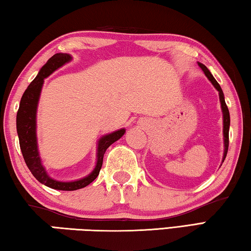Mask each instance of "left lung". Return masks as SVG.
I'll use <instances>...</instances> for the list:
<instances>
[{
	"mask_svg": "<svg viewBox=\"0 0 251 251\" xmlns=\"http://www.w3.org/2000/svg\"><path fill=\"white\" fill-rule=\"evenodd\" d=\"M198 63V66L202 70L203 74L207 76V78L210 80V83L214 85V87L218 91L219 94V100H220V107H222V112H223V135H224V155H223V160L222 163H224L225 158L227 156V151H228V145H229V127H230V115H229V110L226 105V101H225V96H224V92L220 87V85L218 84L217 80L215 79L214 76L210 73V71L207 69V67L201 64V63Z\"/></svg>",
	"mask_w": 251,
	"mask_h": 251,
	"instance_id": "8db88e82",
	"label": "left lung"
}]
</instances>
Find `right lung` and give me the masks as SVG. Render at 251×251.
Masks as SVG:
<instances>
[{"label":"right lung","mask_w":251,"mask_h":251,"mask_svg":"<svg viewBox=\"0 0 251 251\" xmlns=\"http://www.w3.org/2000/svg\"><path fill=\"white\" fill-rule=\"evenodd\" d=\"M73 57L67 53H56L53 55L45 64L42 66L39 74L28 85L26 91L20 101V107L16 115V130H18L19 141L21 151H22L25 163L33 176L39 180L41 184L50 187V188L57 190H77L84 188L99 176L100 171L103 165L104 154L107 148L113 143L118 141L123 135L125 134L126 129L121 128L113 133L106 134L97 141V150H96V164L93 171L87 176L76 180L71 181H62L54 179L46 172V168L42 164V159L40 156L39 144H37V134H36V114L37 106L43 87L44 79L53 74L55 71L61 69L63 65L70 63Z\"/></svg>","instance_id":"1"}]
</instances>
